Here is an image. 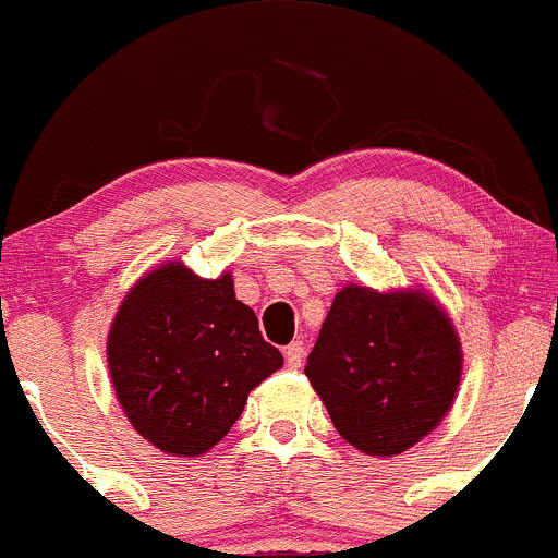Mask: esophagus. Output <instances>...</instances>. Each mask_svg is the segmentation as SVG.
<instances>
[{
    "instance_id": "esophagus-1",
    "label": "esophagus",
    "mask_w": 558,
    "mask_h": 558,
    "mask_svg": "<svg viewBox=\"0 0 558 558\" xmlns=\"http://www.w3.org/2000/svg\"><path fill=\"white\" fill-rule=\"evenodd\" d=\"M284 363L290 371H298V367H301V363H303V343L301 341H292L290 347L284 349Z\"/></svg>"
}]
</instances>
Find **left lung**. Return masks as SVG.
Segmentation results:
<instances>
[{
	"mask_svg": "<svg viewBox=\"0 0 558 558\" xmlns=\"http://www.w3.org/2000/svg\"><path fill=\"white\" fill-rule=\"evenodd\" d=\"M306 376L343 440L395 457L449 413L462 347L449 314L424 290L347 284L322 322Z\"/></svg>",
	"mask_w": 558,
	"mask_h": 558,
	"instance_id": "left-lung-1",
	"label": "left lung"
}]
</instances>
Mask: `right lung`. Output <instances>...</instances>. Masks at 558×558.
Returning a JSON list of instances; mask_svg holds the SVG:
<instances>
[{
	"label": "right lung",
	"instance_id": "right-lung-1",
	"mask_svg": "<svg viewBox=\"0 0 558 558\" xmlns=\"http://www.w3.org/2000/svg\"><path fill=\"white\" fill-rule=\"evenodd\" d=\"M118 403L136 433L171 457H198L236 424L246 395L284 365L263 341L233 277H195L180 260L145 274L107 336Z\"/></svg>",
	"mask_w": 558,
	"mask_h": 558
}]
</instances>
